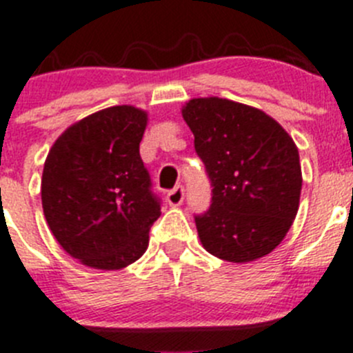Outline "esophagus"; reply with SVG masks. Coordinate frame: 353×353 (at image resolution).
<instances>
[{
	"mask_svg": "<svg viewBox=\"0 0 353 353\" xmlns=\"http://www.w3.org/2000/svg\"><path fill=\"white\" fill-rule=\"evenodd\" d=\"M184 200V188L183 186H176V188L170 190L169 193H167V202H169L170 205H179L183 204Z\"/></svg>",
	"mask_w": 353,
	"mask_h": 353,
	"instance_id": "34e87169",
	"label": "esophagus"
}]
</instances>
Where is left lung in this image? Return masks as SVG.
<instances>
[{"label": "left lung", "instance_id": "1", "mask_svg": "<svg viewBox=\"0 0 353 353\" xmlns=\"http://www.w3.org/2000/svg\"><path fill=\"white\" fill-rule=\"evenodd\" d=\"M183 117L212 186L211 205L195 216L202 246L227 262L268 255L299 209V151L278 121L227 98H193Z\"/></svg>", "mask_w": 353, "mask_h": 353}]
</instances>
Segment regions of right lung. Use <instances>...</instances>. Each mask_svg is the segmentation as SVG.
<instances>
[{"label": "right lung", "mask_w": 353, "mask_h": 353, "mask_svg": "<svg viewBox=\"0 0 353 353\" xmlns=\"http://www.w3.org/2000/svg\"><path fill=\"white\" fill-rule=\"evenodd\" d=\"M148 114L132 105L98 110L54 142L42 174V208L68 255L94 269H123L144 255L160 218L139 145Z\"/></svg>", "instance_id": "1"}]
</instances>
